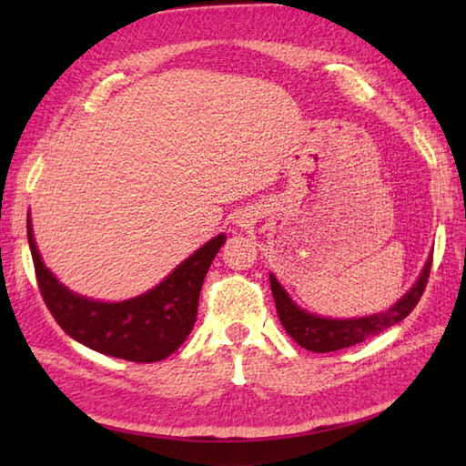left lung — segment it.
<instances>
[{
  "label": "left lung",
  "instance_id": "obj_1",
  "mask_svg": "<svg viewBox=\"0 0 466 466\" xmlns=\"http://www.w3.org/2000/svg\"><path fill=\"white\" fill-rule=\"evenodd\" d=\"M431 260L433 256H430V260H427L423 272L419 274L413 289H410L400 301H396L390 309L382 311V314L353 319H330L308 314V311L297 308L285 289L279 285V280L270 274V289L274 303H277V314L280 318V324L285 326L289 337H291L297 345L311 350V353H330V350L353 347L357 342L376 337V334L388 330L390 326L399 324L400 319H405L410 311L415 309V305L421 299V295L425 291L427 279H430Z\"/></svg>",
  "mask_w": 466,
  "mask_h": 466
}]
</instances>
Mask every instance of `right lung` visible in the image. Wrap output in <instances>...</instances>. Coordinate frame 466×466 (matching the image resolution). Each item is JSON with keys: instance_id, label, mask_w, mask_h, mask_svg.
<instances>
[{"instance_id": "right-lung-1", "label": "right lung", "mask_w": 466, "mask_h": 466, "mask_svg": "<svg viewBox=\"0 0 466 466\" xmlns=\"http://www.w3.org/2000/svg\"><path fill=\"white\" fill-rule=\"evenodd\" d=\"M26 233L43 301L64 332L98 353L136 363L161 361L183 345L196 322L206 272L225 243V235L204 243L148 293L105 303L72 293L45 268L30 217Z\"/></svg>"}]
</instances>
